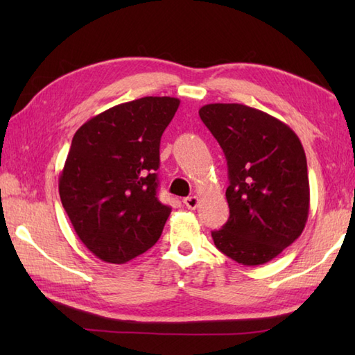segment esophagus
<instances>
[{
  "mask_svg": "<svg viewBox=\"0 0 355 355\" xmlns=\"http://www.w3.org/2000/svg\"><path fill=\"white\" fill-rule=\"evenodd\" d=\"M183 202H184L187 209L193 210V209H197V207H198V202H200V200H198L197 195H192V197H187V198H184V200H183Z\"/></svg>",
  "mask_w": 355,
  "mask_h": 355,
  "instance_id": "34e87169",
  "label": "esophagus"
}]
</instances>
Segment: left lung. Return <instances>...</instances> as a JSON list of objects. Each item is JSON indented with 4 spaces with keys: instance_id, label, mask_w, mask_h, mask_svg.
I'll use <instances>...</instances> for the list:
<instances>
[{
    "instance_id": "1",
    "label": "left lung",
    "mask_w": 355,
    "mask_h": 355,
    "mask_svg": "<svg viewBox=\"0 0 355 355\" xmlns=\"http://www.w3.org/2000/svg\"><path fill=\"white\" fill-rule=\"evenodd\" d=\"M198 114L229 168L230 216L212 232L214 243L238 263L262 266L305 229L310 182L302 143L286 123L243 103H209Z\"/></svg>"
}]
</instances>
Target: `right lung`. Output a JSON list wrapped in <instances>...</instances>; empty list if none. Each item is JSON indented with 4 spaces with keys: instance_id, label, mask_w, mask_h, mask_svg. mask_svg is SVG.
Returning a JSON list of instances; mask_svg holds the SVG:
<instances>
[{
    "instance_id": "obj_1",
    "label": "right lung",
    "mask_w": 355,
    "mask_h": 355,
    "mask_svg": "<svg viewBox=\"0 0 355 355\" xmlns=\"http://www.w3.org/2000/svg\"><path fill=\"white\" fill-rule=\"evenodd\" d=\"M177 97L116 105L76 131L59 175V195L74 232L97 258L125 263L160 238L171 207L157 198L160 139Z\"/></svg>"
}]
</instances>
